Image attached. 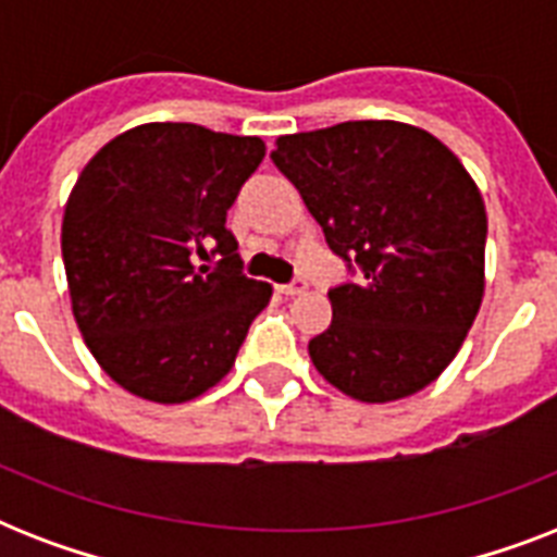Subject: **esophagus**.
Instances as JSON below:
<instances>
[{
  "instance_id": "1",
  "label": "esophagus",
  "mask_w": 557,
  "mask_h": 557,
  "mask_svg": "<svg viewBox=\"0 0 557 557\" xmlns=\"http://www.w3.org/2000/svg\"><path fill=\"white\" fill-rule=\"evenodd\" d=\"M277 288H280V295L297 297V295H304V292H306V280L297 277L295 283H286V286H277Z\"/></svg>"
}]
</instances>
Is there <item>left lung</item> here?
I'll return each instance as SVG.
<instances>
[{"instance_id": "8db88e82", "label": "left lung", "mask_w": 557, "mask_h": 557, "mask_svg": "<svg viewBox=\"0 0 557 557\" xmlns=\"http://www.w3.org/2000/svg\"><path fill=\"white\" fill-rule=\"evenodd\" d=\"M326 243L361 280L332 288L314 370L387 405L424 389L462 347L485 292V205L454 152L401 121L280 135L271 152Z\"/></svg>"}]
</instances>
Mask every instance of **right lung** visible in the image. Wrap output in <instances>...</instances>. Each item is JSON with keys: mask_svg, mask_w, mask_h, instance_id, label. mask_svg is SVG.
<instances>
[{"mask_svg": "<svg viewBox=\"0 0 557 557\" xmlns=\"http://www.w3.org/2000/svg\"><path fill=\"white\" fill-rule=\"evenodd\" d=\"M262 156L257 135L141 124L74 182L60 239L72 312L126 393L185 405L234 367L271 286L239 271L225 216Z\"/></svg>", "mask_w": 557, "mask_h": 557, "instance_id": "obj_1", "label": "right lung"}]
</instances>
